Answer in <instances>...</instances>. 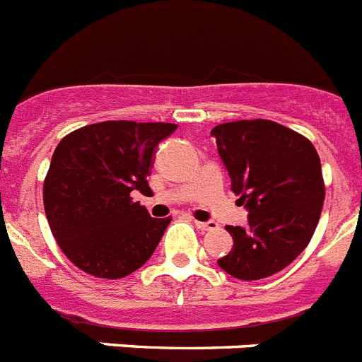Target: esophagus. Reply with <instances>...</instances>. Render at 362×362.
I'll return each mask as SVG.
<instances>
[{"instance_id": "34e87169", "label": "esophagus", "mask_w": 362, "mask_h": 362, "mask_svg": "<svg viewBox=\"0 0 362 362\" xmlns=\"http://www.w3.org/2000/svg\"><path fill=\"white\" fill-rule=\"evenodd\" d=\"M194 223L199 230H214V228H218L216 221H194Z\"/></svg>"}]
</instances>
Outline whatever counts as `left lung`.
Segmentation results:
<instances>
[{
    "mask_svg": "<svg viewBox=\"0 0 362 362\" xmlns=\"http://www.w3.org/2000/svg\"><path fill=\"white\" fill-rule=\"evenodd\" d=\"M211 135L233 192L249 211L245 227H225L234 245L218 265L238 280L271 276L304 251L319 223L326 196L319 153L304 135L273 120L225 122Z\"/></svg>",
    "mask_w": 362,
    "mask_h": 362,
    "instance_id": "obj_1",
    "label": "left lung"
}]
</instances>
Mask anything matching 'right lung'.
<instances>
[{"mask_svg": "<svg viewBox=\"0 0 362 362\" xmlns=\"http://www.w3.org/2000/svg\"><path fill=\"white\" fill-rule=\"evenodd\" d=\"M177 124L106 120L75 129L52 153L43 209L64 255L84 273L117 280L143 267L172 218H151L148 192L157 144Z\"/></svg>", "mask_w": 362, "mask_h": 362, "instance_id": "right-lung-1", "label": "right lung"}]
</instances>
